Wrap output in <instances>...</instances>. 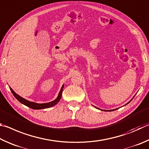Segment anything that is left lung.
Returning <instances> with one entry per match:
<instances>
[{
	"label": "left lung",
	"mask_w": 149,
	"mask_h": 149,
	"mask_svg": "<svg viewBox=\"0 0 149 149\" xmlns=\"http://www.w3.org/2000/svg\"><path fill=\"white\" fill-rule=\"evenodd\" d=\"M132 100H131V101H132ZM130 101H129V102L127 103V104H128V103L130 102ZM127 104H126V105H127ZM96 108H97V107H96ZM97 109H98V108H97ZM116 109H113V110H108V111H107V110H104V111H115V110H116Z\"/></svg>",
	"instance_id": "left-lung-1"
}]
</instances>
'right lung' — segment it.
<instances>
[{
  "label": "right lung",
  "instance_id": "right-lung-1",
  "mask_svg": "<svg viewBox=\"0 0 149 149\" xmlns=\"http://www.w3.org/2000/svg\"><path fill=\"white\" fill-rule=\"evenodd\" d=\"M63 88H64V85H63L61 88V90H60V92L58 94V96H57V97L56 99V100L53 101H51V102L46 103H36L31 102V101L26 100L25 99L19 95H17V93H15L11 88H10V90H11V92L13 93V95H14V97L16 98L21 103H22V104H23V105L27 106L28 107H30L33 109H42L52 107L56 105V104H57V103L59 102L61 98L62 92H63Z\"/></svg>",
  "mask_w": 149,
  "mask_h": 149
}]
</instances>
